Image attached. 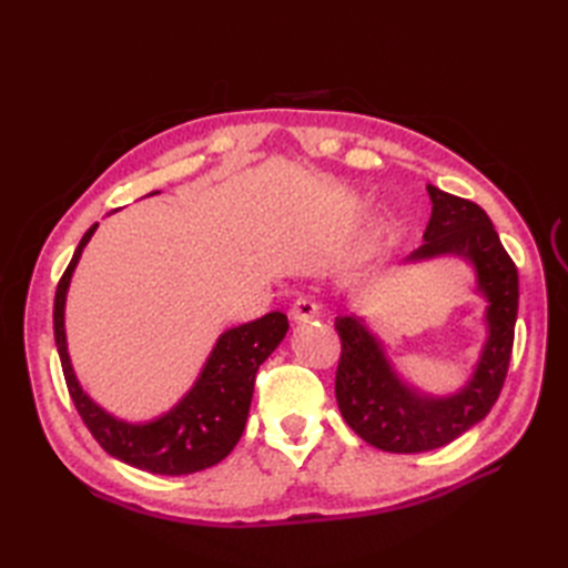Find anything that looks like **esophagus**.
Returning a JSON list of instances; mask_svg holds the SVG:
<instances>
[{"label": "esophagus", "mask_w": 568, "mask_h": 568, "mask_svg": "<svg viewBox=\"0 0 568 568\" xmlns=\"http://www.w3.org/2000/svg\"><path fill=\"white\" fill-rule=\"evenodd\" d=\"M317 315H320V307H317V303H312V300H307V297H300V300H295V305L291 307V320H293V322H297V324L315 320Z\"/></svg>", "instance_id": "1"}]
</instances>
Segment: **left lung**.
Wrapping results in <instances>:
<instances>
[{
  "mask_svg": "<svg viewBox=\"0 0 568 568\" xmlns=\"http://www.w3.org/2000/svg\"><path fill=\"white\" fill-rule=\"evenodd\" d=\"M432 216L425 244L409 253L405 263L454 256L476 271V293L486 300V344L474 376L454 395H427L407 385L385 346L358 315L334 320L342 339L336 368V403L346 425L361 439L383 452L419 454L462 437L478 425L496 405L508 376L515 320H517V268L503 248L496 226L476 202L449 195L427 185Z\"/></svg>",
  "mask_w": 568,
  "mask_h": 568,
  "instance_id": "obj_1",
  "label": "left lung"
}]
</instances>
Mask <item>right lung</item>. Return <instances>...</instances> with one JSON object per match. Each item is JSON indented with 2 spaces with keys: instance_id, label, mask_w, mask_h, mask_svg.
Here are the masks:
<instances>
[{
  "instance_id": "1",
  "label": "right lung",
  "mask_w": 568,
  "mask_h": 568,
  "mask_svg": "<svg viewBox=\"0 0 568 568\" xmlns=\"http://www.w3.org/2000/svg\"><path fill=\"white\" fill-rule=\"evenodd\" d=\"M151 195H159V190ZM94 229L98 224H92L84 232L75 253H72V261L58 283L53 305V332L60 366H63L70 397L82 422L106 454L129 466L149 470V474L187 476L220 464L224 456L232 454L241 434H244L253 381H256L258 366L285 339L287 317L283 312H268L261 320L226 329L216 339L195 385L165 415L151 422L116 419L82 390L75 371H72L65 342L68 287L72 271L78 268L82 248L88 246Z\"/></svg>"
}]
</instances>
